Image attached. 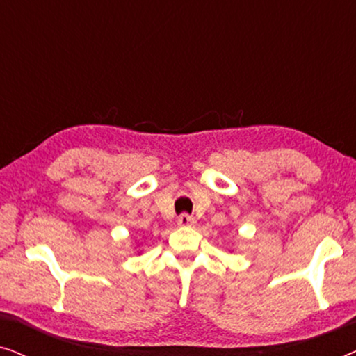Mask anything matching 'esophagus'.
Here are the masks:
<instances>
[{"instance_id":"34e87169","label":"esophagus","mask_w":356,"mask_h":356,"mask_svg":"<svg viewBox=\"0 0 356 356\" xmlns=\"http://www.w3.org/2000/svg\"><path fill=\"white\" fill-rule=\"evenodd\" d=\"M196 223V220H194L193 216H188V213H181V216L178 217V225L179 227H191Z\"/></svg>"}]
</instances>
